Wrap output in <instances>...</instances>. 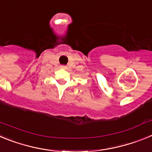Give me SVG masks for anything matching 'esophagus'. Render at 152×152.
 <instances>
[{"label":"esophagus","mask_w":152,"mask_h":152,"mask_svg":"<svg viewBox=\"0 0 152 152\" xmlns=\"http://www.w3.org/2000/svg\"><path fill=\"white\" fill-rule=\"evenodd\" d=\"M61 68H62V69H67V66H65V65H61Z\"/></svg>","instance_id":"obj_1"}]
</instances>
